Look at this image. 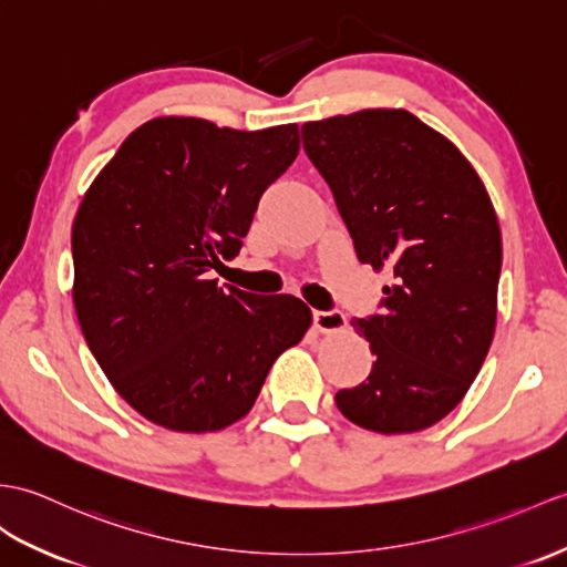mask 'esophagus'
Instances as JSON below:
<instances>
[{
	"label": "esophagus",
	"instance_id": "34e87169",
	"mask_svg": "<svg viewBox=\"0 0 567 567\" xmlns=\"http://www.w3.org/2000/svg\"><path fill=\"white\" fill-rule=\"evenodd\" d=\"M346 313L331 309V311H313V326L319 328L321 333H336L346 328Z\"/></svg>",
	"mask_w": 567,
	"mask_h": 567
}]
</instances>
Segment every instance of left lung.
Segmentation results:
<instances>
[{"instance_id": "8db88e82", "label": "left lung", "mask_w": 567, "mask_h": 567, "mask_svg": "<svg viewBox=\"0 0 567 567\" xmlns=\"http://www.w3.org/2000/svg\"><path fill=\"white\" fill-rule=\"evenodd\" d=\"M301 142L354 254L391 280L381 313L350 321L377 360L336 405L372 432L425 430L466 396L493 343L503 236L488 190L450 140L403 109L305 123Z\"/></svg>"}]
</instances>
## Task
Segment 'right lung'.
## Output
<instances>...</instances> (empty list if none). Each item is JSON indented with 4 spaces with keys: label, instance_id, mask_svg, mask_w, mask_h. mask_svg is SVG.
I'll use <instances>...</instances> for the list:
<instances>
[{
    "label": "right lung",
    "instance_id": "right-lung-1",
    "mask_svg": "<svg viewBox=\"0 0 567 567\" xmlns=\"http://www.w3.org/2000/svg\"><path fill=\"white\" fill-rule=\"evenodd\" d=\"M299 154V127L256 133L154 117L91 183L72 227L79 326L113 389L152 423L215 432L251 411L311 309L219 287L260 195Z\"/></svg>",
    "mask_w": 567,
    "mask_h": 567
}]
</instances>
